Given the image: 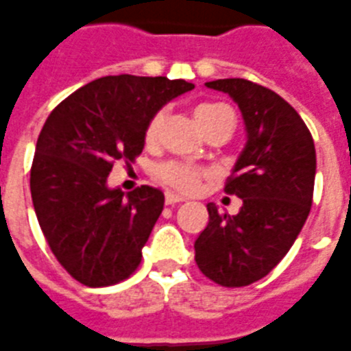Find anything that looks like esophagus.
<instances>
[{"instance_id":"obj_1","label":"esophagus","mask_w":351,"mask_h":351,"mask_svg":"<svg viewBox=\"0 0 351 351\" xmlns=\"http://www.w3.org/2000/svg\"><path fill=\"white\" fill-rule=\"evenodd\" d=\"M183 200H185L183 196H178V194L173 193H166V206H173V204H179V202Z\"/></svg>"}]
</instances>
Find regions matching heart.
<instances>
[{
    "instance_id": "b5f03b06",
    "label": "heart",
    "mask_w": 351,
    "mask_h": 351,
    "mask_svg": "<svg viewBox=\"0 0 351 351\" xmlns=\"http://www.w3.org/2000/svg\"><path fill=\"white\" fill-rule=\"evenodd\" d=\"M224 112H228L226 106L222 104H202L198 108L194 110V121L200 127V130L206 127L207 123H211L215 117H219ZM166 114L165 112H158L157 116L153 117L147 125L145 130V140L153 144L158 138V132L165 125ZM157 178L160 183H165L166 186H170L173 191H181V193H193L200 185L204 172L200 168H194V166L181 165V162H165L157 168Z\"/></svg>"
}]
</instances>
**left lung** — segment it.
Segmentation results:
<instances>
[{
    "instance_id": "obj_1",
    "label": "left lung",
    "mask_w": 351,
    "mask_h": 351,
    "mask_svg": "<svg viewBox=\"0 0 351 351\" xmlns=\"http://www.w3.org/2000/svg\"><path fill=\"white\" fill-rule=\"evenodd\" d=\"M239 106L247 142L224 186L241 198L237 215L207 204L209 222L194 243V260L213 282L239 288L277 265L311 213L316 149L301 116L280 95L243 78L206 82Z\"/></svg>"
}]
</instances>
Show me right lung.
Here are the masks:
<instances>
[{"instance_id":"obj_1","label":"right lung","mask_w":351,"mask_h":351,"mask_svg":"<svg viewBox=\"0 0 351 351\" xmlns=\"http://www.w3.org/2000/svg\"><path fill=\"white\" fill-rule=\"evenodd\" d=\"M194 89L166 76H102L58 104L40 130L32 166L35 215L58 262L89 288L130 277L162 213L165 194L110 189L116 160H134L165 104Z\"/></svg>"}]
</instances>
